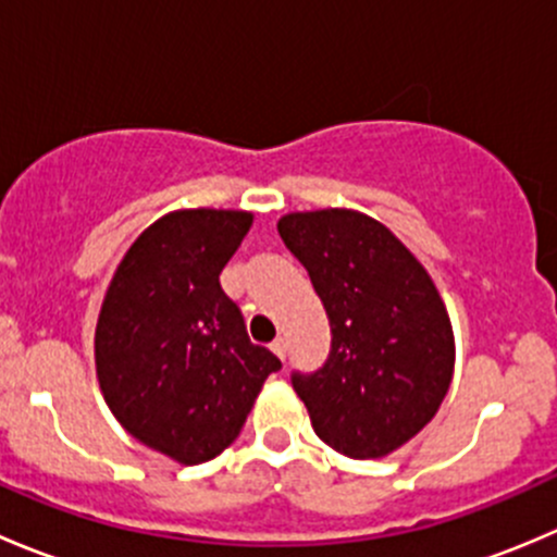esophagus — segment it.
Here are the masks:
<instances>
[{"mask_svg":"<svg viewBox=\"0 0 557 557\" xmlns=\"http://www.w3.org/2000/svg\"><path fill=\"white\" fill-rule=\"evenodd\" d=\"M285 350H288V345H285V336H277V339L272 342V352L277 358H285Z\"/></svg>","mask_w":557,"mask_h":557,"instance_id":"esophagus-1","label":"esophagus"}]
</instances>
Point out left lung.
I'll return each mask as SVG.
<instances>
[{
	"mask_svg": "<svg viewBox=\"0 0 557 557\" xmlns=\"http://www.w3.org/2000/svg\"><path fill=\"white\" fill-rule=\"evenodd\" d=\"M277 232L331 323L325 367L294 374L314 434L347 458H385L431 423L450 391L445 301L409 247L363 212H288Z\"/></svg>",
	"mask_w": 557,
	"mask_h": 557,
	"instance_id": "left-lung-1",
	"label": "left lung"
}]
</instances>
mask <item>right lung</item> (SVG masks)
Masks as SVG:
<instances>
[{
    "mask_svg": "<svg viewBox=\"0 0 557 557\" xmlns=\"http://www.w3.org/2000/svg\"><path fill=\"white\" fill-rule=\"evenodd\" d=\"M252 226V212H166L117 263L99 310L94 358L117 423L183 466L232 445L283 363L252 345L221 272Z\"/></svg>",
    "mask_w": 557,
    "mask_h": 557,
    "instance_id": "obj_1",
    "label": "right lung"
}]
</instances>
